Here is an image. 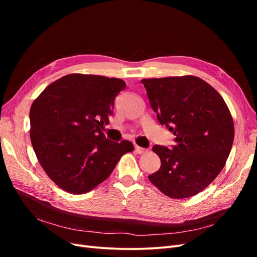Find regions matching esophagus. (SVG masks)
<instances>
[{"label": "esophagus", "mask_w": 257, "mask_h": 257, "mask_svg": "<svg viewBox=\"0 0 257 257\" xmlns=\"http://www.w3.org/2000/svg\"><path fill=\"white\" fill-rule=\"evenodd\" d=\"M135 151H136L138 154H143V153L147 152V150H146V149H144V148L139 147V146H136V147H135Z\"/></svg>", "instance_id": "1"}]
</instances>
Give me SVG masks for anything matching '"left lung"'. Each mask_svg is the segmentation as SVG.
<instances>
[{
    "mask_svg": "<svg viewBox=\"0 0 257 257\" xmlns=\"http://www.w3.org/2000/svg\"><path fill=\"white\" fill-rule=\"evenodd\" d=\"M158 120L175 135L173 150L154 146L161 167L149 176L170 198H188L221 173L234 142V121L220 93L195 76L143 79Z\"/></svg>",
    "mask_w": 257,
    "mask_h": 257,
    "instance_id": "1",
    "label": "left lung"
}]
</instances>
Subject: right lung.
Returning a JSON list of instances; mask_svg holds the SVG:
<instances>
[{"label": "right lung", "mask_w": 257, "mask_h": 257, "mask_svg": "<svg viewBox=\"0 0 257 257\" xmlns=\"http://www.w3.org/2000/svg\"><path fill=\"white\" fill-rule=\"evenodd\" d=\"M126 84L119 78L71 74L46 88L30 109V137L45 173L71 194L92 191L110 176L128 141L105 137L114 98Z\"/></svg>", "instance_id": "obj_1"}]
</instances>
